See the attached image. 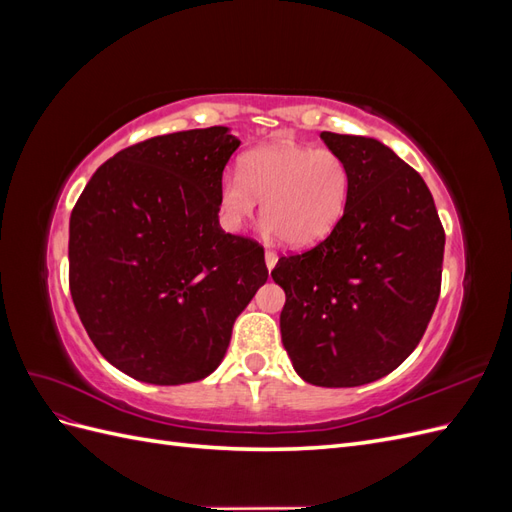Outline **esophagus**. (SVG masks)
<instances>
[{"mask_svg":"<svg viewBox=\"0 0 512 512\" xmlns=\"http://www.w3.org/2000/svg\"><path fill=\"white\" fill-rule=\"evenodd\" d=\"M265 262H267V269L271 271L275 265H277V254L273 250H267L265 252Z\"/></svg>","mask_w":512,"mask_h":512,"instance_id":"esophagus-1","label":"esophagus"}]
</instances>
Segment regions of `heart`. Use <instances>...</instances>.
<instances>
[{"label":"heart","mask_w":512,"mask_h":512,"mask_svg":"<svg viewBox=\"0 0 512 512\" xmlns=\"http://www.w3.org/2000/svg\"><path fill=\"white\" fill-rule=\"evenodd\" d=\"M350 194V168L333 149L277 143L241 158L220 183V215L239 228L262 200V222L288 247L322 241L344 215Z\"/></svg>","instance_id":"1"}]
</instances>
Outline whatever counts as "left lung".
<instances>
[{"instance_id":"left-lung-1","label":"left lung","mask_w":512,"mask_h":512,"mask_svg":"<svg viewBox=\"0 0 512 512\" xmlns=\"http://www.w3.org/2000/svg\"><path fill=\"white\" fill-rule=\"evenodd\" d=\"M350 168L329 237L277 260L282 342L297 374L344 389L374 382L421 342L442 286L444 228L423 177L365 136L322 132Z\"/></svg>"}]
</instances>
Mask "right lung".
<instances>
[{
  "label": "right lung",
  "mask_w": 512,
  "mask_h": 512,
  "mask_svg": "<svg viewBox=\"0 0 512 512\" xmlns=\"http://www.w3.org/2000/svg\"><path fill=\"white\" fill-rule=\"evenodd\" d=\"M228 128L183 130L121 149L70 215V294L91 342L151 384L209 376L232 324L267 282L265 250L220 228Z\"/></svg>",
  "instance_id": "1"
}]
</instances>
